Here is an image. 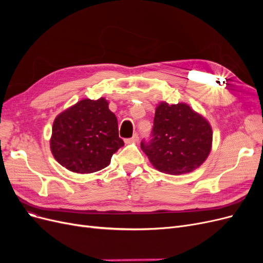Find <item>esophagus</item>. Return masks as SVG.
Returning <instances> with one entry per match:
<instances>
[{"label": "esophagus", "mask_w": 263, "mask_h": 263, "mask_svg": "<svg viewBox=\"0 0 263 263\" xmlns=\"http://www.w3.org/2000/svg\"><path fill=\"white\" fill-rule=\"evenodd\" d=\"M138 140H139L138 134H134V135H133V137H130V138H127V139L125 140V142H126V144H130V142H137Z\"/></svg>", "instance_id": "34e87169"}]
</instances>
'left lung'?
Listing matches in <instances>:
<instances>
[{
  "label": "left lung",
  "instance_id": "left-lung-1",
  "mask_svg": "<svg viewBox=\"0 0 263 263\" xmlns=\"http://www.w3.org/2000/svg\"><path fill=\"white\" fill-rule=\"evenodd\" d=\"M212 139V128L203 116L183 103L162 102L156 108L151 138L142 140L140 147L156 169L179 176L206 160Z\"/></svg>",
  "mask_w": 263,
  "mask_h": 263
}]
</instances>
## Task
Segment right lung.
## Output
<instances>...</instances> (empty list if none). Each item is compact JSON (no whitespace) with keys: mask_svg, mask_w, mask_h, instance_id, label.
Listing matches in <instances>:
<instances>
[{"mask_svg":"<svg viewBox=\"0 0 263 263\" xmlns=\"http://www.w3.org/2000/svg\"><path fill=\"white\" fill-rule=\"evenodd\" d=\"M123 146L117 118L103 98L78 102L53 122L51 153L55 160L72 172L92 173L104 169Z\"/></svg>","mask_w":263,"mask_h":263,"instance_id":"right-lung-1","label":"right lung"}]
</instances>
